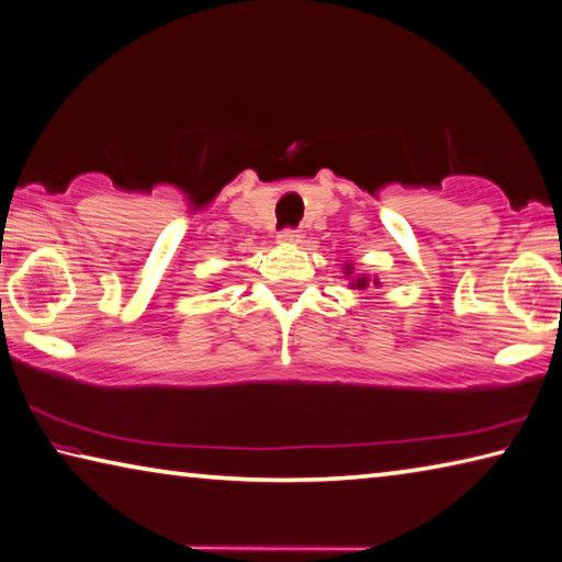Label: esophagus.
Listing matches in <instances>:
<instances>
[{
  "instance_id": "obj_1",
  "label": "esophagus",
  "mask_w": 562,
  "mask_h": 562,
  "mask_svg": "<svg viewBox=\"0 0 562 562\" xmlns=\"http://www.w3.org/2000/svg\"><path fill=\"white\" fill-rule=\"evenodd\" d=\"M301 234L299 232H293V228H286V232H281L279 234V241L281 244H301Z\"/></svg>"
}]
</instances>
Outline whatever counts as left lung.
Masks as SVG:
<instances>
[{
    "mask_svg": "<svg viewBox=\"0 0 562 562\" xmlns=\"http://www.w3.org/2000/svg\"><path fill=\"white\" fill-rule=\"evenodd\" d=\"M344 276H346L348 286H351L353 291H366L368 286H381L379 276H368L366 271H358L351 261L344 263Z\"/></svg>",
    "mask_w": 562,
    "mask_h": 562,
    "instance_id": "8db88e82",
    "label": "left lung"
}]
</instances>
